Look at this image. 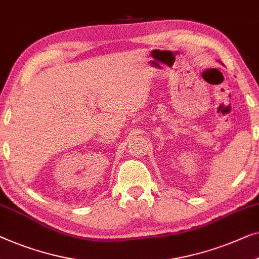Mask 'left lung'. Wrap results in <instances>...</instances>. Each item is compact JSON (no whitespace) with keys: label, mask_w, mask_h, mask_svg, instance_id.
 <instances>
[{"label":"left lung","mask_w":259,"mask_h":259,"mask_svg":"<svg viewBox=\"0 0 259 259\" xmlns=\"http://www.w3.org/2000/svg\"><path fill=\"white\" fill-rule=\"evenodd\" d=\"M220 63H221V62H220ZM221 64H222V63H221Z\"/></svg>","instance_id":"1"}]
</instances>
